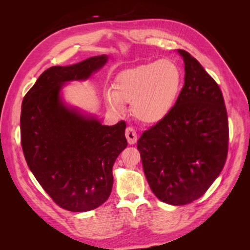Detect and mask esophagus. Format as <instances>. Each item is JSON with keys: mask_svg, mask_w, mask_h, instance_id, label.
Segmentation results:
<instances>
[{"mask_svg": "<svg viewBox=\"0 0 250 250\" xmlns=\"http://www.w3.org/2000/svg\"><path fill=\"white\" fill-rule=\"evenodd\" d=\"M125 135H126V139L128 141V144L133 145V144L137 143V141H138L137 131H135L132 127H127L126 128Z\"/></svg>", "mask_w": 250, "mask_h": 250, "instance_id": "34e87169", "label": "esophagus"}]
</instances>
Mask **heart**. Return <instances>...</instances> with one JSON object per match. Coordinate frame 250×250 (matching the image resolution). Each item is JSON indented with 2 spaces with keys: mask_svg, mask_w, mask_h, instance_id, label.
I'll use <instances>...</instances> for the list:
<instances>
[{
  "mask_svg": "<svg viewBox=\"0 0 250 250\" xmlns=\"http://www.w3.org/2000/svg\"><path fill=\"white\" fill-rule=\"evenodd\" d=\"M184 74L171 59L141 64L119 74L112 90L105 93V103L121 112L131 104L133 116L146 124H157L167 118L179 99Z\"/></svg>",
  "mask_w": 250,
  "mask_h": 250,
  "instance_id": "obj_1",
  "label": "heart"
}]
</instances>
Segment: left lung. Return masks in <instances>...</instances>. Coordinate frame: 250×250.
Instances as JSON below:
<instances>
[{
  "label": "left lung",
  "mask_w": 250,
  "mask_h": 250,
  "mask_svg": "<svg viewBox=\"0 0 250 250\" xmlns=\"http://www.w3.org/2000/svg\"><path fill=\"white\" fill-rule=\"evenodd\" d=\"M185 84L170 115L138 141L143 169L156 197L172 206L198 199L222 171L229 121L221 89L190 53Z\"/></svg>",
  "instance_id": "left-lung-1"
}]
</instances>
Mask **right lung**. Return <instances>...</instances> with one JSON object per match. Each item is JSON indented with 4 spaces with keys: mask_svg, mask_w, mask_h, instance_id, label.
<instances>
[{
    "mask_svg": "<svg viewBox=\"0 0 250 250\" xmlns=\"http://www.w3.org/2000/svg\"><path fill=\"white\" fill-rule=\"evenodd\" d=\"M107 55L89 57L44 71L24 97L21 142L29 169L60 208L92 210L109 197L112 166L127 146L126 123L102 125L96 116L70 106L62 87L88 79L107 62Z\"/></svg>",
    "mask_w": 250,
    "mask_h": 250,
    "instance_id": "add662e5",
    "label": "right lung"
}]
</instances>
